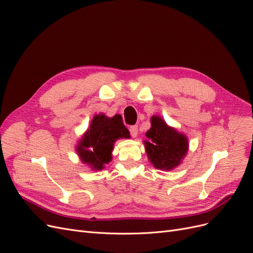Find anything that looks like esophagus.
Segmentation results:
<instances>
[{
  "label": "esophagus",
  "instance_id": "34e87169",
  "mask_svg": "<svg viewBox=\"0 0 253 253\" xmlns=\"http://www.w3.org/2000/svg\"><path fill=\"white\" fill-rule=\"evenodd\" d=\"M129 133H131L133 138H135V137L137 136V134H138V126H129Z\"/></svg>",
  "mask_w": 253,
  "mask_h": 253
}]
</instances>
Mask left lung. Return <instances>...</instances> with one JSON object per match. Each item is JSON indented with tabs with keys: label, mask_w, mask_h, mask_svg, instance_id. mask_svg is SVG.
<instances>
[{
	"label": "left lung",
	"mask_w": 253,
	"mask_h": 253,
	"mask_svg": "<svg viewBox=\"0 0 253 253\" xmlns=\"http://www.w3.org/2000/svg\"><path fill=\"white\" fill-rule=\"evenodd\" d=\"M145 152L156 169L170 171L177 167L188 152L186 135L178 133L159 116L151 118V128L145 133Z\"/></svg>",
	"instance_id": "left-lung-1"
}]
</instances>
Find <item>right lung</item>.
<instances>
[{
	"mask_svg": "<svg viewBox=\"0 0 253 253\" xmlns=\"http://www.w3.org/2000/svg\"><path fill=\"white\" fill-rule=\"evenodd\" d=\"M119 138H129L120 115L109 118L103 114L96 115L87 132L77 145L78 155L83 164L93 170H102L112 160L114 142Z\"/></svg>",
	"mask_w": 253,
	"mask_h": 253,
	"instance_id": "obj_1",
	"label": "right lung"
}]
</instances>
